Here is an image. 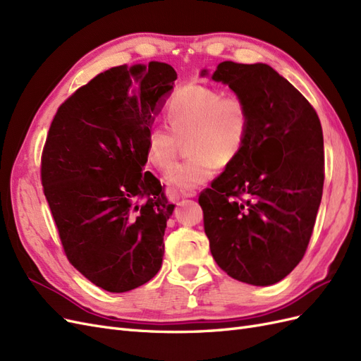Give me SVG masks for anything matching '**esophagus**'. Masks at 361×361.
Listing matches in <instances>:
<instances>
[{
  "instance_id": "34e87169",
  "label": "esophagus",
  "mask_w": 361,
  "mask_h": 361,
  "mask_svg": "<svg viewBox=\"0 0 361 361\" xmlns=\"http://www.w3.org/2000/svg\"><path fill=\"white\" fill-rule=\"evenodd\" d=\"M170 192L173 195H176V197H183V199H191V197H195V192L194 190H170Z\"/></svg>"
}]
</instances>
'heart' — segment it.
I'll list each match as a JSON object with an SVG mask.
<instances>
[{"label":"heart","mask_w":361,"mask_h":361,"mask_svg":"<svg viewBox=\"0 0 361 361\" xmlns=\"http://www.w3.org/2000/svg\"><path fill=\"white\" fill-rule=\"evenodd\" d=\"M167 126H152L146 138V159L167 170L176 158L179 141L187 140L188 159L167 171L166 179L179 190H192L209 180L218 167L235 162L251 133V110L239 94H223L209 85L190 82L174 92L164 111Z\"/></svg>","instance_id":"b5f03b06"}]
</instances>
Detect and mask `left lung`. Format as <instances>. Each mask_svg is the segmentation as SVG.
<instances>
[{"mask_svg": "<svg viewBox=\"0 0 361 361\" xmlns=\"http://www.w3.org/2000/svg\"><path fill=\"white\" fill-rule=\"evenodd\" d=\"M211 78L248 102L251 133L243 154L199 195L204 233L227 276L274 285L300 264L313 232L324 188L322 126L268 64L223 61Z\"/></svg>", "mask_w": 361, "mask_h": 361, "instance_id": "obj_1", "label": "left lung"}]
</instances>
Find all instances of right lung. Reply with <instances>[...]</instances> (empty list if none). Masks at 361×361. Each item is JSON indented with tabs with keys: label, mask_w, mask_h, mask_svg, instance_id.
Here are the masks:
<instances>
[{
	"label": "right lung",
	"mask_w": 361,
	"mask_h": 361,
	"mask_svg": "<svg viewBox=\"0 0 361 361\" xmlns=\"http://www.w3.org/2000/svg\"><path fill=\"white\" fill-rule=\"evenodd\" d=\"M178 73L150 61L111 68L54 116L42 185L71 264L93 285L128 292L157 276L174 204L146 166V138Z\"/></svg>",
	"instance_id": "obj_1"
}]
</instances>
